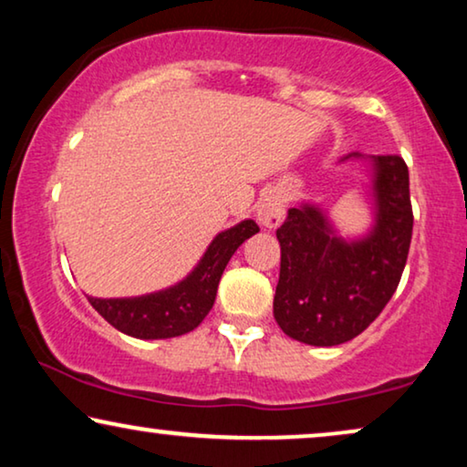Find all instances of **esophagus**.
I'll use <instances>...</instances> for the list:
<instances>
[{"label":"esophagus","instance_id":"34e87169","mask_svg":"<svg viewBox=\"0 0 467 467\" xmlns=\"http://www.w3.org/2000/svg\"><path fill=\"white\" fill-rule=\"evenodd\" d=\"M257 221L265 229H276L285 219V202L278 193H267L257 202Z\"/></svg>","mask_w":467,"mask_h":467}]
</instances>
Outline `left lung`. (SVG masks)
Instances as JSON below:
<instances>
[{
	"instance_id": "8db88e82",
	"label": "left lung",
	"mask_w": 467,
	"mask_h": 467,
	"mask_svg": "<svg viewBox=\"0 0 467 467\" xmlns=\"http://www.w3.org/2000/svg\"><path fill=\"white\" fill-rule=\"evenodd\" d=\"M344 161L368 165V232L342 238L327 210L312 202L291 208L276 229L280 276L274 318L286 336L312 347H336L369 327L398 289L412 238L404 159L350 152Z\"/></svg>"
}]
</instances>
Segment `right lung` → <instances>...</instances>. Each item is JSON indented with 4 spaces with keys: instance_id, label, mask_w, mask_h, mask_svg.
I'll use <instances>...</instances> for the list:
<instances>
[{
    "instance_id": "obj_1",
    "label": "right lung",
    "mask_w": 467,
    "mask_h": 467,
    "mask_svg": "<svg viewBox=\"0 0 467 467\" xmlns=\"http://www.w3.org/2000/svg\"><path fill=\"white\" fill-rule=\"evenodd\" d=\"M259 232L253 219L216 234L181 283L138 297H91L88 304L112 325L140 340H165L193 331L214 306L219 280L244 240Z\"/></svg>"
}]
</instances>
